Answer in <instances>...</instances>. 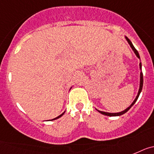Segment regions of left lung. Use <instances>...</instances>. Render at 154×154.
<instances>
[{"label":"left lung","instance_id":"obj_1","mask_svg":"<svg viewBox=\"0 0 154 154\" xmlns=\"http://www.w3.org/2000/svg\"><path fill=\"white\" fill-rule=\"evenodd\" d=\"M125 39L127 40V42H128V43L129 44V45H130V47L132 48V49L133 50V52L135 53V54H136V56L137 57H138L139 59H140V55H139V53L138 51L136 50V48L133 46V43H132V42H131L130 40L129 39V38H127L126 36H125ZM140 69H142V64L141 63H140ZM143 73L142 72H140V88H139V91H138V94H137V96L136 97V98H135V100L133 101V102L130 105H129V107H128L126 109H125L124 111H122V112H117V113H110V112H101V111H99V110H97V112H100L101 114L102 115H105V116H122V115H123L125 114V112H127L130 109V108L132 106H133V105H134L135 103H136V101H137V99H138V97L139 96H140V92L142 91V89H143Z\"/></svg>","mask_w":154,"mask_h":154}]
</instances>
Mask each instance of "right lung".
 <instances>
[{
  "label": "right lung",
  "instance_id": "1",
  "mask_svg": "<svg viewBox=\"0 0 154 154\" xmlns=\"http://www.w3.org/2000/svg\"><path fill=\"white\" fill-rule=\"evenodd\" d=\"M64 112H63V113H62V114H61V115H60V116H58V117H57V118H55V119H52V120H55V119H59V118H60V117H61V116H63V114H64Z\"/></svg>",
  "mask_w": 154,
  "mask_h": 154
}]
</instances>
